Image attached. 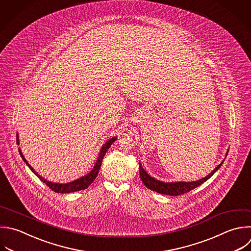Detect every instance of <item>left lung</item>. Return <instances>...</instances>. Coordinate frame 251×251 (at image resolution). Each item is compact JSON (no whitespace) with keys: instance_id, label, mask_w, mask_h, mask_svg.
Listing matches in <instances>:
<instances>
[{"instance_id":"left-lung-1","label":"left lung","mask_w":251,"mask_h":251,"mask_svg":"<svg viewBox=\"0 0 251 251\" xmlns=\"http://www.w3.org/2000/svg\"><path fill=\"white\" fill-rule=\"evenodd\" d=\"M224 162V161H223ZM223 162L218 165L212 172L211 174H209L208 176H206L205 177H202L201 179L195 180V181H176V182H164L158 179H155L154 177H152L151 176H149L146 171H144V169L142 168L141 164L139 163V174H140V178L142 180V182L144 183V185L153 190L156 191L158 193L161 194H167V195H172V196H176V195H181L184 194L192 189H194L195 187L199 186L200 184H202L204 181H206L207 179H209L218 170L219 168L222 166Z\"/></svg>"}]
</instances>
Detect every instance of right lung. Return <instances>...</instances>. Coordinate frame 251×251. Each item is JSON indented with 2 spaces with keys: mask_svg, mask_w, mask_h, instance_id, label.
<instances>
[{
  "mask_svg": "<svg viewBox=\"0 0 251 251\" xmlns=\"http://www.w3.org/2000/svg\"><path fill=\"white\" fill-rule=\"evenodd\" d=\"M116 139H117V137H112L110 140H108L102 146V148L100 150V153H99V156L97 158V161H96V163H95V165H94V167H93V169L91 170L90 173H88L87 175H85V176H81V177H79V178H77V179H75L74 181L68 182V183H55V182H52V181H49V180L45 179L40 175H38V173L28 164V162L25 158V156H24V154H23L21 149H19V152H20L21 157L23 158V160L29 167V169L40 178V180H42L44 183H46L53 191H55L57 193H71V192H75V191L83 190V189L87 188L94 181V179L98 176V173H99V170L101 168V164H102V161H103V158H104L106 152L111 147V145L115 142ZM17 143L20 144L19 134H17Z\"/></svg>",
  "mask_w": 251,
  "mask_h": 251,
  "instance_id": "obj_1",
  "label": "right lung"
}]
</instances>
